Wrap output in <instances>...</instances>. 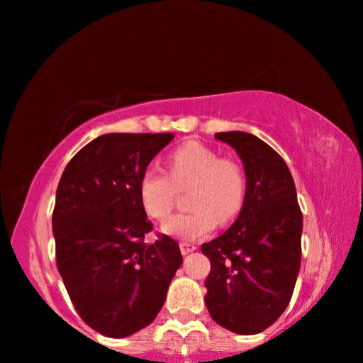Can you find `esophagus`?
<instances>
[{"mask_svg":"<svg viewBox=\"0 0 363 363\" xmlns=\"http://www.w3.org/2000/svg\"><path fill=\"white\" fill-rule=\"evenodd\" d=\"M179 247H181V252H182V255H187V254H191V252H194V250L197 249L194 244H191V242H181L179 244Z\"/></svg>","mask_w":363,"mask_h":363,"instance_id":"esophagus-1","label":"esophagus"}]
</instances>
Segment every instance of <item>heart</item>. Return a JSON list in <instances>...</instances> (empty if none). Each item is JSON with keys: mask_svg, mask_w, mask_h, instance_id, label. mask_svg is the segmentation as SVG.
Instances as JSON below:
<instances>
[{"mask_svg": "<svg viewBox=\"0 0 363 363\" xmlns=\"http://www.w3.org/2000/svg\"><path fill=\"white\" fill-rule=\"evenodd\" d=\"M167 176L147 169L138 182L139 204L147 217L166 220L174 209L177 191H187L189 212L177 214L161 227L169 238L199 240L217 222L227 224L242 211L247 182L245 174L232 159L206 144L189 141L167 156Z\"/></svg>", "mask_w": 363, "mask_h": 363, "instance_id": "b5f03b06", "label": "heart"}]
</instances>
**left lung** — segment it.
<instances>
[{"mask_svg":"<svg viewBox=\"0 0 363 363\" xmlns=\"http://www.w3.org/2000/svg\"><path fill=\"white\" fill-rule=\"evenodd\" d=\"M244 164L247 192L238 220L202 244L211 260L206 306L227 330L254 335L291 302L301 269L302 212L286 161L249 133H217Z\"/></svg>","mask_w":363,"mask_h":363,"instance_id":"left-lung-1","label":"left lung"}]
</instances>
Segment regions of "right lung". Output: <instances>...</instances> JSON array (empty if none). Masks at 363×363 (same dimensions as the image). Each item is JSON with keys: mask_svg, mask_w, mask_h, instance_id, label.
Returning a JSON list of instances; mask_svg holds the SVG:
<instances>
[{"mask_svg": "<svg viewBox=\"0 0 363 363\" xmlns=\"http://www.w3.org/2000/svg\"><path fill=\"white\" fill-rule=\"evenodd\" d=\"M174 134L113 133L96 138L67 164L56 191V264L72 306L96 332L123 339L147 327L181 267L169 235L152 230L138 182Z\"/></svg>", "mask_w": 363, "mask_h": 363, "instance_id": "right-lung-1", "label": "right lung"}]
</instances>
